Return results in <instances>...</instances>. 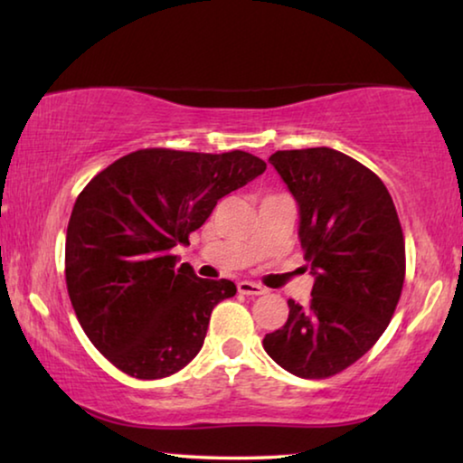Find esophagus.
<instances>
[{
  "label": "esophagus",
  "mask_w": 463,
  "mask_h": 463,
  "mask_svg": "<svg viewBox=\"0 0 463 463\" xmlns=\"http://www.w3.org/2000/svg\"><path fill=\"white\" fill-rule=\"evenodd\" d=\"M238 292L240 294H246V297H260V294H265V288L254 284V281H240L238 284Z\"/></svg>",
  "instance_id": "1"
}]
</instances>
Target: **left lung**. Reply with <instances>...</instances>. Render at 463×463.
<instances>
[{"label": "left lung", "mask_w": 463, "mask_h": 463, "mask_svg": "<svg viewBox=\"0 0 463 463\" xmlns=\"http://www.w3.org/2000/svg\"><path fill=\"white\" fill-rule=\"evenodd\" d=\"M269 163L298 203L311 300L267 334L269 357L298 378L346 370L384 334L405 279V238L376 173L332 148L278 150Z\"/></svg>", "instance_id": "8db88e82"}]
</instances>
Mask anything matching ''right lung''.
I'll use <instances>...</instances> for the list:
<instances>
[{
  "label": "right lung",
  "mask_w": 463,
  "mask_h": 463,
  "mask_svg": "<svg viewBox=\"0 0 463 463\" xmlns=\"http://www.w3.org/2000/svg\"><path fill=\"white\" fill-rule=\"evenodd\" d=\"M265 169L242 150L146 148L79 194L66 230V288L87 338L120 372L158 380L196 357L213 309L236 284L198 278L173 248L190 244L217 200Z\"/></svg>",
  "instance_id": "right-lung-1"
}]
</instances>
